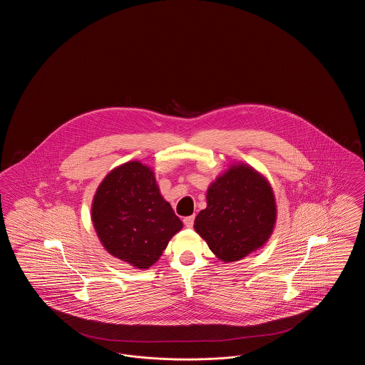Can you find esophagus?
<instances>
[{
    "mask_svg": "<svg viewBox=\"0 0 365 365\" xmlns=\"http://www.w3.org/2000/svg\"><path fill=\"white\" fill-rule=\"evenodd\" d=\"M194 219H195V216H194V215H191V216L185 217V219H183V222H185V226L189 227V228H191V227L194 226Z\"/></svg>",
    "mask_w": 365,
    "mask_h": 365,
    "instance_id": "obj_1",
    "label": "esophagus"
}]
</instances>
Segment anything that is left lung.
Here are the masks:
<instances>
[{"label": "left lung", "mask_w": 365, "mask_h": 365, "mask_svg": "<svg viewBox=\"0 0 365 365\" xmlns=\"http://www.w3.org/2000/svg\"><path fill=\"white\" fill-rule=\"evenodd\" d=\"M207 208L194 222L195 231L220 260H241L269 238L277 210L265 179L246 165H235L210 185Z\"/></svg>", "instance_id": "obj_1"}]
</instances>
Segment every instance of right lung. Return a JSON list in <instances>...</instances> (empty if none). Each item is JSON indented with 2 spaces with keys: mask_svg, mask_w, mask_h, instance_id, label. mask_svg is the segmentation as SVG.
Returning <instances> with one entry per match:
<instances>
[{
  "mask_svg": "<svg viewBox=\"0 0 365 365\" xmlns=\"http://www.w3.org/2000/svg\"><path fill=\"white\" fill-rule=\"evenodd\" d=\"M91 216L105 249L140 269L155 264L183 227L163 200L153 173L138 161L120 165L105 178Z\"/></svg>",
  "mask_w": 365,
  "mask_h": 365,
  "instance_id": "right-lung-1",
  "label": "right lung"
}]
</instances>
